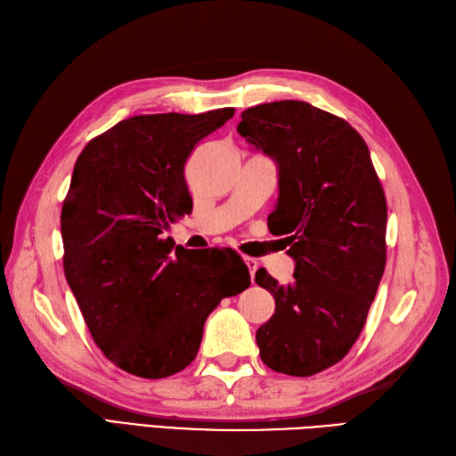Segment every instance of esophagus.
Here are the masks:
<instances>
[{
    "instance_id": "34e87169",
    "label": "esophagus",
    "mask_w": 456,
    "mask_h": 456,
    "mask_svg": "<svg viewBox=\"0 0 456 456\" xmlns=\"http://www.w3.org/2000/svg\"><path fill=\"white\" fill-rule=\"evenodd\" d=\"M244 264L248 265V272H250V277H252V281H254V273H256V270H258V267H260L258 260H256V258H244Z\"/></svg>"
}]
</instances>
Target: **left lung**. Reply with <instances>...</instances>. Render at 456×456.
Here are the masks:
<instances>
[{
  "label": "left lung",
  "instance_id": "left-lung-1",
  "mask_svg": "<svg viewBox=\"0 0 456 456\" xmlns=\"http://www.w3.org/2000/svg\"><path fill=\"white\" fill-rule=\"evenodd\" d=\"M240 117L239 134L279 167L267 221L287 235L295 260L289 285L256 272L275 298L256 343L265 366L308 378L343 360L364 328L387 256V202L364 138L341 117L297 100Z\"/></svg>",
  "mask_w": 456,
  "mask_h": 456
}]
</instances>
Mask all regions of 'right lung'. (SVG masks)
Instances as JSON below:
<instances>
[{"label":"right lung","mask_w":456,"mask_h":456,"mask_svg":"<svg viewBox=\"0 0 456 456\" xmlns=\"http://www.w3.org/2000/svg\"><path fill=\"white\" fill-rule=\"evenodd\" d=\"M235 115H134L92 138L61 209L63 270L102 353L133 376L161 379L200 348L221 298L250 285L248 267L200 258L163 232L189 212L184 163Z\"/></svg>","instance_id":"obj_1"}]
</instances>
